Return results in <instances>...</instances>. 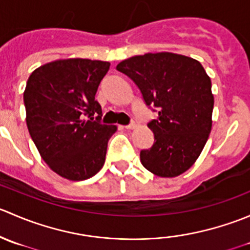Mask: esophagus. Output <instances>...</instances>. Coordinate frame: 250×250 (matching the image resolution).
Listing matches in <instances>:
<instances>
[{"label": "esophagus", "mask_w": 250, "mask_h": 250, "mask_svg": "<svg viewBox=\"0 0 250 250\" xmlns=\"http://www.w3.org/2000/svg\"><path fill=\"white\" fill-rule=\"evenodd\" d=\"M137 125H138V120L135 117H132V121H130L129 125H125V128H127V129H134V128L137 127Z\"/></svg>", "instance_id": "obj_1"}]
</instances>
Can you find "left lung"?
<instances>
[{
    "mask_svg": "<svg viewBox=\"0 0 250 250\" xmlns=\"http://www.w3.org/2000/svg\"><path fill=\"white\" fill-rule=\"evenodd\" d=\"M116 69L137 84L146 106L157 112L147 123L155 143L140 151L141 165L162 178L186 172L211 129V82L201 62L174 53H147L123 60Z\"/></svg>",
    "mask_w": 250,
    "mask_h": 250,
    "instance_id": "obj_1",
    "label": "left lung"
}]
</instances>
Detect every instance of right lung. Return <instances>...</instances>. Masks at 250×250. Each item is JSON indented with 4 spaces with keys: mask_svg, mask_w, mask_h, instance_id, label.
<instances>
[{
    "mask_svg": "<svg viewBox=\"0 0 250 250\" xmlns=\"http://www.w3.org/2000/svg\"><path fill=\"white\" fill-rule=\"evenodd\" d=\"M110 62L65 59L30 75L24 92L31 139L50 169L69 180H85L103 168L115 125L102 123L95 100Z\"/></svg>",
    "mask_w": 250,
    "mask_h": 250,
    "instance_id": "add662e5",
    "label": "right lung"
}]
</instances>
